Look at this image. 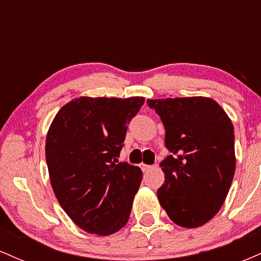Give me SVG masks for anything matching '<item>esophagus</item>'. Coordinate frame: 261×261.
<instances>
[{"label": "esophagus", "mask_w": 261, "mask_h": 261, "mask_svg": "<svg viewBox=\"0 0 261 261\" xmlns=\"http://www.w3.org/2000/svg\"><path fill=\"white\" fill-rule=\"evenodd\" d=\"M141 168H142L143 172H147V170H149L152 168L151 166H148V164H145V163H141Z\"/></svg>", "instance_id": "esophagus-1"}]
</instances>
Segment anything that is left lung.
<instances>
[{"mask_svg": "<svg viewBox=\"0 0 261 261\" xmlns=\"http://www.w3.org/2000/svg\"><path fill=\"white\" fill-rule=\"evenodd\" d=\"M166 127L172 154L160 166L157 196L173 222L195 228L222 207L236 170L234 127L222 107L207 97L148 99Z\"/></svg>", "mask_w": 261, "mask_h": 261, "instance_id": "8db88e82", "label": "left lung"}]
</instances>
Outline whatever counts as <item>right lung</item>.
I'll return each instance as SVG.
<instances>
[{
  "label": "right lung",
  "mask_w": 261,
  "mask_h": 261,
  "mask_svg": "<svg viewBox=\"0 0 261 261\" xmlns=\"http://www.w3.org/2000/svg\"><path fill=\"white\" fill-rule=\"evenodd\" d=\"M143 103V97H80L50 125L45 157L54 194L87 233L109 236L127 223L142 170L116 157Z\"/></svg>",
  "instance_id": "right-lung-1"
}]
</instances>
